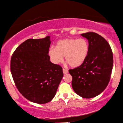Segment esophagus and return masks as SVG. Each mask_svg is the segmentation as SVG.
Returning <instances> with one entry per match:
<instances>
[{"instance_id":"1","label":"esophagus","mask_w":123,"mask_h":123,"mask_svg":"<svg viewBox=\"0 0 123 123\" xmlns=\"http://www.w3.org/2000/svg\"><path fill=\"white\" fill-rule=\"evenodd\" d=\"M63 74H66L67 73H68V70L67 69H63Z\"/></svg>"}]
</instances>
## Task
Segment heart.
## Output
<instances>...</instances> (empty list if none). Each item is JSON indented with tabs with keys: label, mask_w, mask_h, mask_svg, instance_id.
Listing matches in <instances>:
<instances>
[{
	"label": "heart",
	"mask_w": 123,
	"mask_h": 123,
	"mask_svg": "<svg viewBox=\"0 0 123 123\" xmlns=\"http://www.w3.org/2000/svg\"><path fill=\"white\" fill-rule=\"evenodd\" d=\"M89 46L86 39L67 38L59 40L55 48H51L48 52L51 61L54 64H59L65 61L72 68L80 66L88 55Z\"/></svg>",
	"instance_id": "b5f03b06"
}]
</instances>
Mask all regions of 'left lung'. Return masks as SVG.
Segmentation results:
<instances>
[{
  "mask_svg": "<svg viewBox=\"0 0 123 123\" xmlns=\"http://www.w3.org/2000/svg\"><path fill=\"white\" fill-rule=\"evenodd\" d=\"M88 41V55L80 66L70 69L72 87L83 98H91L108 85L113 67L112 51L106 40L95 32L81 34Z\"/></svg>",
  "mask_w": 123,
  "mask_h": 123,
  "instance_id": "1",
  "label": "left lung"
}]
</instances>
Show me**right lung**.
I'll use <instances>...</instances> for the list:
<instances>
[{"label":"right lung","mask_w":123,"mask_h":123,"mask_svg":"<svg viewBox=\"0 0 123 123\" xmlns=\"http://www.w3.org/2000/svg\"><path fill=\"white\" fill-rule=\"evenodd\" d=\"M50 36L28 39L12 54L11 71L18 91L31 102L45 104L53 99L63 73L50 61Z\"/></svg>","instance_id":"add662e5"}]
</instances>
